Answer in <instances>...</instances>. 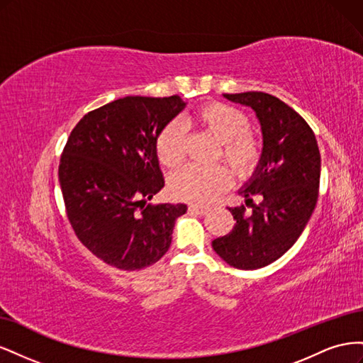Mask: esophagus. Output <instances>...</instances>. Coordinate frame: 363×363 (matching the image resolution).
Returning a JSON list of instances; mask_svg holds the SVG:
<instances>
[{
    "instance_id": "obj_1",
    "label": "esophagus",
    "mask_w": 363,
    "mask_h": 363,
    "mask_svg": "<svg viewBox=\"0 0 363 363\" xmlns=\"http://www.w3.org/2000/svg\"><path fill=\"white\" fill-rule=\"evenodd\" d=\"M189 211H191V212H194V213L204 215V213L208 211V207H207V206H199V204H192V206H189Z\"/></svg>"
}]
</instances>
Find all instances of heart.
I'll return each instance as SVG.
<instances>
[{
  "label": "heart",
  "instance_id": "obj_1",
  "mask_svg": "<svg viewBox=\"0 0 363 363\" xmlns=\"http://www.w3.org/2000/svg\"><path fill=\"white\" fill-rule=\"evenodd\" d=\"M186 128L207 131L219 142L218 159H223L236 177H248L259 167L262 142L248 130L250 123L244 112L224 103L208 101L184 118ZM155 150L162 167L177 169L184 162V140L177 123L164 125L156 138ZM230 183L224 167L184 168L169 179L172 199L188 203H207L221 194Z\"/></svg>",
  "mask_w": 363,
  "mask_h": 363
}]
</instances>
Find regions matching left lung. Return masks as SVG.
I'll return each instance as SVG.
<instances>
[{"instance_id": "left-lung-1", "label": "left lung", "mask_w": 363, "mask_h": 363, "mask_svg": "<svg viewBox=\"0 0 363 363\" xmlns=\"http://www.w3.org/2000/svg\"><path fill=\"white\" fill-rule=\"evenodd\" d=\"M256 112L263 135L259 167L245 189V207H228L235 227L212 240L216 255L238 269H257L281 257L300 238L316 206L321 156L312 128L292 107L265 92L224 94ZM256 196L259 203L252 199Z\"/></svg>"}]
</instances>
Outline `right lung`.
<instances>
[{
    "instance_id": "1",
    "label": "right lung",
    "mask_w": 363,
    "mask_h": 363,
    "mask_svg": "<svg viewBox=\"0 0 363 363\" xmlns=\"http://www.w3.org/2000/svg\"><path fill=\"white\" fill-rule=\"evenodd\" d=\"M179 95L124 96L86 113L63 148L59 182L71 227L107 265L136 271L168 251L186 204H147L163 186L155 142Z\"/></svg>"
}]
</instances>
